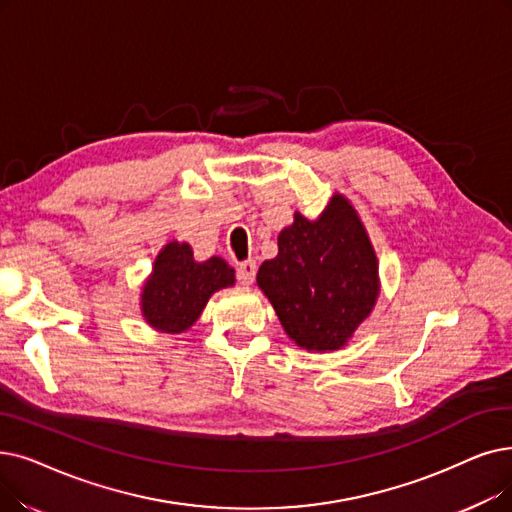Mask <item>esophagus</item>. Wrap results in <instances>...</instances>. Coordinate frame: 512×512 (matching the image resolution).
<instances>
[{"instance_id": "esophagus-1", "label": "esophagus", "mask_w": 512, "mask_h": 512, "mask_svg": "<svg viewBox=\"0 0 512 512\" xmlns=\"http://www.w3.org/2000/svg\"><path fill=\"white\" fill-rule=\"evenodd\" d=\"M255 274H257V263H255V261L249 259V261H242V263L238 265V282H240V284H244V286L253 284Z\"/></svg>"}]
</instances>
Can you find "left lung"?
I'll return each mask as SVG.
<instances>
[{"mask_svg":"<svg viewBox=\"0 0 512 512\" xmlns=\"http://www.w3.org/2000/svg\"><path fill=\"white\" fill-rule=\"evenodd\" d=\"M257 286L301 349H343L381 295L379 259L349 198L335 192L316 219L297 211L278 234V255L261 263Z\"/></svg>","mask_w":512,"mask_h":512,"instance_id":"left-lung-1","label":"left lung"}]
</instances>
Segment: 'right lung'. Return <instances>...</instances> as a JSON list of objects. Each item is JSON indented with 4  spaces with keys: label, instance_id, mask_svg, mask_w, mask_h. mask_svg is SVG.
<instances>
[{
    "label": "right lung",
    "instance_id": "add662e5",
    "mask_svg": "<svg viewBox=\"0 0 512 512\" xmlns=\"http://www.w3.org/2000/svg\"><path fill=\"white\" fill-rule=\"evenodd\" d=\"M234 282V268L226 259L196 261L188 242L169 240L142 284V318L165 335H180L201 318L213 293L234 286Z\"/></svg>",
    "mask_w": 512,
    "mask_h": 512
}]
</instances>
